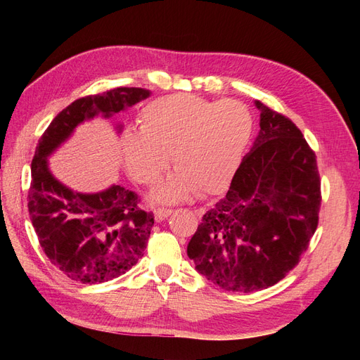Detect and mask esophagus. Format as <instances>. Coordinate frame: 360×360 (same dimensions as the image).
Wrapping results in <instances>:
<instances>
[{
  "mask_svg": "<svg viewBox=\"0 0 360 360\" xmlns=\"http://www.w3.org/2000/svg\"><path fill=\"white\" fill-rule=\"evenodd\" d=\"M171 213H172L171 209H163V207H159V209L155 210V217H156V221L160 222L165 219V217H168Z\"/></svg>",
  "mask_w": 360,
  "mask_h": 360,
  "instance_id": "esophagus-1",
  "label": "esophagus"
}]
</instances>
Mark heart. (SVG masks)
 Returning <instances> with one entry per match:
<instances>
[{
	"label": "heart",
	"instance_id": "1",
	"mask_svg": "<svg viewBox=\"0 0 360 360\" xmlns=\"http://www.w3.org/2000/svg\"><path fill=\"white\" fill-rule=\"evenodd\" d=\"M141 129L123 136V156L130 176L153 183L168 165L169 176L153 191L160 202H177L191 193L222 191L240 165L252 136V117L236 101L210 102L176 93L144 106Z\"/></svg>",
	"mask_w": 360,
	"mask_h": 360
}]
</instances>
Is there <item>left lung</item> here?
<instances>
[{"mask_svg":"<svg viewBox=\"0 0 360 360\" xmlns=\"http://www.w3.org/2000/svg\"><path fill=\"white\" fill-rule=\"evenodd\" d=\"M254 103V146L188 245L198 274L226 291L275 285L297 266L319 224L315 153L290 118Z\"/></svg>","mask_w":360,"mask_h":360,"instance_id":"left-lung-1","label":"left lung"}]
</instances>
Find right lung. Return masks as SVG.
I'll return each instance as SVG.
<instances>
[{
	"label": "right lung",
	"instance_id": "obj_1",
	"mask_svg": "<svg viewBox=\"0 0 360 360\" xmlns=\"http://www.w3.org/2000/svg\"><path fill=\"white\" fill-rule=\"evenodd\" d=\"M135 86L81 97L52 120L31 162L28 212L43 252L68 278L99 284L126 274L144 255L153 213L139 209L138 195L122 184L96 193L76 192L53 177L49 156L81 123L111 118L147 99ZM122 134L123 124H115Z\"/></svg>",
	"mask_w": 360,
	"mask_h": 360
}]
</instances>
